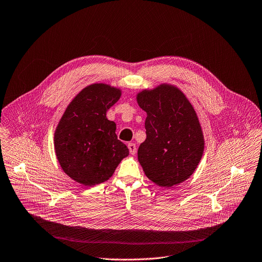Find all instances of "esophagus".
I'll list each match as a JSON object with an SVG mask.
<instances>
[{"label":"esophagus","instance_id":"obj_1","mask_svg":"<svg viewBox=\"0 0 262 262\" xmlns=\"http://www.w3.org/2000/svg\"><path fill=\"white\" fill-rule=\"evenodd\" d=\"M127 147H128V150H129V154L135 156L136 152H137V146L134 144V143H128L127 144Z\"/></svg>","mask_w":262,"mask_h":262}]
</instances>
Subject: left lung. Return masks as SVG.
<instances>
[{
    "mask_svg": "<svg viewBox=\"0 0 262 262\" xmlns=\"http://www.w3.org/2000/svg\"><path fill=\"white\" fill-rule=\"evenodd\" d=\"M147 113L146 140L138 149V160L146 176L171 188L188 179L197 168L204 139L196 112L176 87L161 85L138 94Z\"/></svg>",
    "mask_w": 262,
    "mask_h": 262,
    "instance_id": "1",
    "label": "left lung"
}]
</instances>
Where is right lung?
<instances>
[{
	"instance_id": "right-lung-1",
	"label": "right lung",
	"mask_w": 262,
	"mask_h": 262,
	"mask_svg": "<svg viewBox=\"0 0 262 262\" xmlns=\"http://www.w3.org/2000/svg\"><path fill=\"white\" fill-rule=\"evenodd\" d=\"M120 90L104 84L83 89L67 106L55 133V150L63 171L83 185L107 180L128 148L118 140L116 124L106 111L120 98Z\"/></svg>"
}]
</instances>
